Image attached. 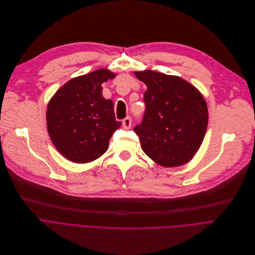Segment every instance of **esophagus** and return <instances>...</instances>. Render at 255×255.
Returning <instances> with one entry per match:
<instances>
[{"mask_svg": "<svg viewBox=\"0 0 255 255\" xmlns=\"http://www.w3.org/2000/svg\"><path fill=\"white\" fill-rule=\"evenodd\" d=\"M123 126L125 128H129L131 127V119L129 116L126 117L124 120H123Z\"/></svg>", "mask_w": 255, "mask_h": 255, "instance_id": "esophagus-1", "label": "esophagus"}]
</instances>
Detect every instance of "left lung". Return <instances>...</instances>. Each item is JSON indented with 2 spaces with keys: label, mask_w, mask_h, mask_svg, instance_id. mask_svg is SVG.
<instances>
[{
  "label": "left lung",
  "mask_w": 255,
  "mask_h": 255,
  "mask_svg": "<svg viewBox=\"0 0 255 255\" xmlns=\"http://www.w3.org/2000/svg\"><path fill=\"white\" fill-rule=\"evenodd\" d=\"M135 76L147 86L142 123L134 128L141 148L164 167L188 163L207 131L209 113L202 94L176 76L153 70L135 71Z\"/></svg>",
  "instance_id": "left-lung-1"
}]
</instances>
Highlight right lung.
Listing matches in <instances>:
<instances>
[{
	"label": "right lung",
	"instance_id": "1",
	"mask_svg": "<svg viewBox=\"0 0 255 255\" xmlns=\"http://www.w3.org/2000/svg\"><path fill=\"white\" fill-rule=\"evenodd\" d=\"M115 74L101 68L71 79L46 109L48 135L58 151L74 163H89L103 155L109 140L121 127L113 102L104 99L102 84Z\"/></svg>",
	"mask_w": 255,
	"mask_h": 255
}]
</instances>
